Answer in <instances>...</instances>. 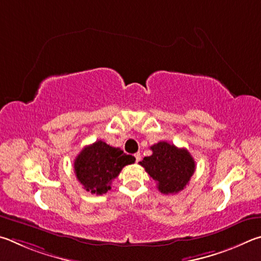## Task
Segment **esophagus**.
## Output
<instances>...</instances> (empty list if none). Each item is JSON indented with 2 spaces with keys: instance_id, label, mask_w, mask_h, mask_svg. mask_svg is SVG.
Segmentation results:
<instances>
[{
  "instance_id": "34e87169",
  "label": "esophagus",
  "mask_w": 261,
  "mask_h": 261,
  "mask_svg": "<svg viewBox=\"0 0 261 261\" xmlns=\"http://www.w3.org/2000/svg\"><path fill=\"white\" fill-rule=\"evenodd\" d=\"M134 157H135V161H136V163H139V162L141 161V153H140V152L135 153V154H134Z\"/></svg>"
}]
</instances>
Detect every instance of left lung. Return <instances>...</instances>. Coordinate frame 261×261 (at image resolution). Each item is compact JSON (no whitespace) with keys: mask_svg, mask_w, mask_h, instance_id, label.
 Returning a JSON list of instances; mask_svg holds the SVG:
<instances>
[{"mask_svg":"<svg viewBox=\"0 0 261 261\" xmlns=\"http://www.w3.org/2000/svg\"><path fill=\"white\" fill-rule=\"evenodd\" d=\"M152 154L144 157L140 165L157 182L162 194H177L188 185L195 172V161L187 149L177 148L166 141L150 147Z\"/></svg>","mask_w":261,"mask_h":261,"instance_id":"8db88e82","label":"left lung"}]
</instances>
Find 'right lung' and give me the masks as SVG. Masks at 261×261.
Here are the masks:
<instances>
[{
	"instance_id": "1",
	"label": "right lung",
	"mask_w": 261,
	"mask_h": 261,
	"mask_svg": "<svg viewBox=\"0 0 261 261\" xmlns=\"http://www.w3.org/2000/svg\"><path fill=\"white\" fill-rule=\"evenodd\" d=\"M134 162L133 156L98 140L87 145L77 154L74 173L86 191L103 195L111 189L112 180L119 175L122 167Z\"/></svg>"
}]
</instances>
